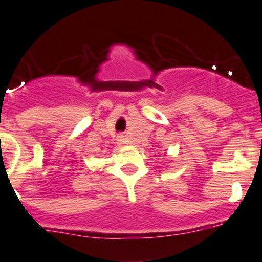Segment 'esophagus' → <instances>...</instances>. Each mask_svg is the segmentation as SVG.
I'll return each instance as SVG.
<instances>
[{
    "mask_svg": "<svg viewBox=\"0 0 262 262\" xmlns=\"http://www.w3.org/2000/svg\"><path fill=\"white\" fill-rule=\"evenodd\" d=\"M119 143H124V138H119Z\"/></svg>",
    "mask_w": 262,
    "mask_h": 262,
    "instance_id": "esophagus-1",
    "label": "esophagus"
}]
</instances>
